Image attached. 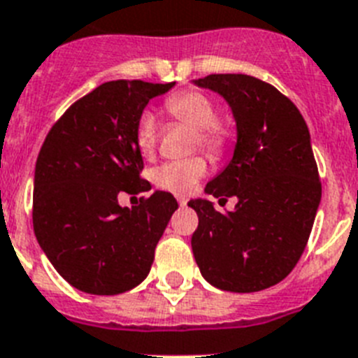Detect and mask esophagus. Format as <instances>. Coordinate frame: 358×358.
<instances>
[{
  "label": "esophagus",
  "mask_w": 358,
  "mask_h": 358,
  "mask_svg": "<svg viewBox=\"0 0 358 358\" xmlns=\"http://www.w3.org/2000/svg\"><path fill=\"white\" fill-rule=\"evenodd\" d=\"M178 203H180V207H184V206H187V198H184V196H180V198H178Z\"/></svg>",
  "instance_id": "34e87169"
}]
</instances>
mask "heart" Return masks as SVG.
Listing matches in <instances>:
<instances>
[{
  "instance_id": "1",
  "label": "heart",
  "mask_w": 358,
  "mask_h": 358,
  "mask_svg": "<svg viewBox=\"0 0 358 358\" xmlns=\"http://www.w3.org/2000/svg\"><path fill=\"white\" fill-rule=\"evenodd\" d=\"M165 113L174 122L194 129L193 147H202L213 156H224L231 145V127L227 122L216 118V105L209 94L202 91H180L164 101ZM158 123L155 114L142 110L134 122V142L143 156H151L158 145ZM207 174V160L203 156H191L184 160H171L152 171L156 187L173 194L193 193L198 182Z\"/></svg>"
}]
</instances>
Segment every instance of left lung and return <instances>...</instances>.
<instances>
[{"mask_svg": "<svg viewBox=\"0 0 358 358\" xmlns=\"http://www.w3.org/2000/svg\"><path fill=\"white\" fill-rule=\"evenodd\" d=\"M196 83L224 96L238 129L233 160L206 193L238 202L227 213L207 200L189 202L198 215L194 260L218 289H267L304 253L322 196L308 125L287 96L258 78L209 74Z\"/></svg>", "mask_w": 358, "mask_h": 358, "instance_id": "left-lung-1", "label": "left lung"}]
</instances>
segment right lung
<instances>
[{
	"mask_svg": "<svg viewBox=\"0 0 358 358\" xmlns=\"http://www.w3.org/2000/svg\"><path fill=\"white\" fill-rule=\"evenodd\" d=\"M174 85L116 80L76 100L50 127L36 162L32 224L54 269L76 289L118 295L149 275L178 202L158 191L133 207L122 194L151 189L134 122Z\"/></svg>",
	"mask_w": 358,
	"mask_h": 358,
	"instance_id": "right-lung-1",
	"label": "right lung"
}]
</instances>
